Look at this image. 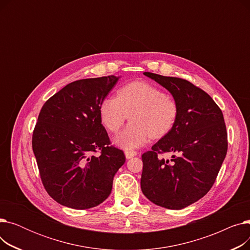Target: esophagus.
<instances>
[{"mask_svg":"<svg viewBox=\"0 0 250 250\" xmlns=\"http://www.w3.org/2000/svg\"><path fill=\"white\" fill-rule=\"evenodd\" d=\"M125 158H126V159H130V158H133V157L137 156V152H136V151L125 150Z\"/></svg>","mask_w":250,"mask_h":250,"instance_id":"esophagus-1","label":"esophagus"}]
</instances>
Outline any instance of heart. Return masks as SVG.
I'll use <instances>...</instances> for the list:
<instances>
[{"label": "heart", "mask_w": 250, "mask_h": 250, "mask_svg": "<svg viewBox=\"0 0 250 250\" xmlns=\"http://www.w3.org/2000/svg\"><path fill=\"white\" fill-rule=\"evenodd\" d=\"M103 125L118 132L129 115L130 124L117 135L114 143L126 150L140 148L153 138L167 135L175 124L178 107L175 100L147 82L122 87L116 97L104 99L99 107Z\"/></svg>", "instance_id": "b5f03b06"}]
</instances>
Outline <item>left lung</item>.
<instances>
[{
  "mask_svg": "<svg viewBox=\"0 0 250 250\" xmlns=\"http://www.w3.org/2000/svg\"><path fill=\"white\" fill-rule=\"evenodd\" d=\"M144 75L171 93L178 113L170 132L142 155L141 188L155 205L181 209L214 185L228 148L224 117L211 96L185 79ZM163 152L173 153L172 159H160Z\"/></svg>",
  "mask_w": 250,
  "mask_h": 250,
  "instance_id": "8db88e82",
  "label": "left lung"
}]
</instances>
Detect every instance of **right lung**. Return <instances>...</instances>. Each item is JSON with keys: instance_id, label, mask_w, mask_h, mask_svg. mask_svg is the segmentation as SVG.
Returning a JSON list of instances; mask_svg holds the SVG:
<instances>
[{"instance_id": "right-lung-1", "label": "right lung", "mask_w": 250, "mask_h": 250, "mask_svg": "<svg viewBox=\"0 0 250 250\" xmlns=\"http://www.w3.org/2000/svg\"><path fill=\"white\" fill-rule=\"evenodd\" d=\"M118 79L107 76L72 82L39 112L33 153L45 190L64 207L85 209L103 203L125 162L124 152L109 146L99 113L100 104Z\"/></svg>"}]
</instances>
